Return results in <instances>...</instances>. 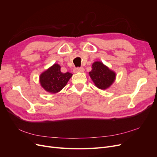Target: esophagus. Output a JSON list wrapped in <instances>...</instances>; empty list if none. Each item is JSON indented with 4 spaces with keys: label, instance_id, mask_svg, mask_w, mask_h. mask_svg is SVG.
Listing matches in <instances>:
<instances>
[{
    "label": "esophagus",
    "instance_id": "esophagus-1",
    "mask_svg": "<svg viewBox=\"0 0 157 157\" xmlns=\"http://www.w3.org/2000/svg\"><path fill=\"white\" fill-rule=\"evenodd\" d=\"M73 71L75 73H77V72H84V68H82V67H80V68H75Z\"/></svg>",
    "mask_w": 157,
    "mask_h": 157
}]
</instances>
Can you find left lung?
<instances>
[{
	"label": "left lung",
	"instance_id": "obj_1",
	"mask_svg": "<svg viewBox=\"0 0 157 157\" xmlns=\"http://www.w3.org/2000/svg\"><path fill=\"white\" fill-rule=\"evenodd\" d=\"M89 73L95 86L100 89H107L116 79L115 72L100 61L93 64L92 70Z\"/></svg>",
	"mask_w": 157,
	"mask_h": 157
}]
</instances>
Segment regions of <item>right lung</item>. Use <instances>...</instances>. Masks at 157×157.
I'll return each instance as SVG.
<instances>
[{
  "mask_svg": "<svg viewBox=\"0 0 157 157\" xmlns=\"http://www.w3.org/2000/svg\"><path fill=\"white\" fill-rule=\"evenodd\" d=\"M72 75L69 72L62 73L61 66L54 64L40 75V82L46 91L54 94L62 90Z\"/></svg>",
  "mask_w": 157,
  "mask_h": 157,
  "instance_id": "add662e5",
  "label": "right lung"
}]
</instances>
